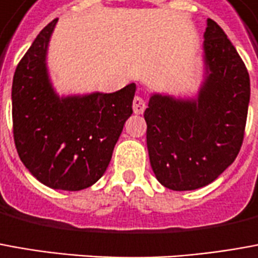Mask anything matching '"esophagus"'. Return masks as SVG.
I'll return each mask as SVG.
<instances>
[{"instance_id": "34e87169", "label": "esophagus", "mask_w": 258, "mask_h": 258, "mask_svg": "<svg viewBox=\"0 0 258 258\" xmlns=\"http://www.w3.org/2000/svg\"><path fill=\"white\" fill-rule=\"evenodd\" d=\"M145 109H147V102L140 96H135L134 100H133V110H134L135 114H142Z\"/></svg>"}]
</instances>
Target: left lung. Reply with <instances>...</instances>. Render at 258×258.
<instances>
[{"mask_svg": "<svg viewBox=\"0 0 258 258\" xmlns=\"http://www.w3.org/2000/svg\"><path fill=\"white\" fill-rule=\"evenodd\" d=\"M204 81L194 98L152 93L147 121L149 162L174 191L212 183L240 151L250 102L244 62L221 26L207 19Z\"/></svg>", "mask_w": 258, "mask_h": 258, "instance_id": "obj_1", "label": "left lung"}]
</instances>
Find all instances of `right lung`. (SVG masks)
<instances>
[{"label":"right lung","mask_w":258,"mask_h":258,"mask_svg":"<svg viewBox=\"0 0 258 258\" xmlns=\"http://www.w3.org/2000/svg\"><path fill=\"white\" fill-rule=\"evenodd\" d=\"M57 21L41 30L16 67L14 140L22 163L40 183L54 190L79 191L106 172L124 123L133 114L137 86L60 96L46 62Z\"/></svg>","instance_id":"right-lung-1"}]
</instances>
